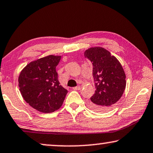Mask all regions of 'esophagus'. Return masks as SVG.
Wrapping results in <instances>:
<instances>
[{
    "label": "esophagus",
    "instance_id": "esophagus-1",
    "mask_svg": "<svg viewBox=\"0 0 153 153\" xmlns=\"http://www.w3.org/2000/svg\"><path fill=\"white\" fill-rule=\"evenodd\" d=\"M80 89H81V88H80V87H79V86H77V87H73V89H74V90H79Z\"/></svg>",
    "mask_w": 153,
    "mask_h": 153
}]
</instances>
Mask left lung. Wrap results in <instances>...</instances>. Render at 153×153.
<instances>
[{
    "label": "left lung",
    "mask_w": 153,
    "mask_h": 153,
    "mask_svg": "<svg viewBox=\"0 0 153 153\" xmlns=\"http://www.w3.org/2000/svg\"><path fill=\"white\" fill-rule=\"evenodd\" d=\"M85 57L93 64V77L96 87L89 106L96 111L111 108L121 97L126 89V74L114 56L101 47L89 48Z\"/></svg>",
    "instance_id": "1"
}]
</instances>
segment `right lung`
<instances>
[{
  "instance_id": "1",
  "label": "right lung",
  "mask_w": 153,
  "mask_h": 153,
  "mask_svg": "<svg viewBox=\"0 0 153 153\" xmlns=\"http://www.w3.org/2000/svg\"><path fill=\"white\" fill-rule=\"evenodd\" d=\"M61 56L48 55L29 63L19 77L23 98L32 107L43 113H51L63 104L68 91L58 79L56 66Z\"/></svg>"
}]
</instances>
